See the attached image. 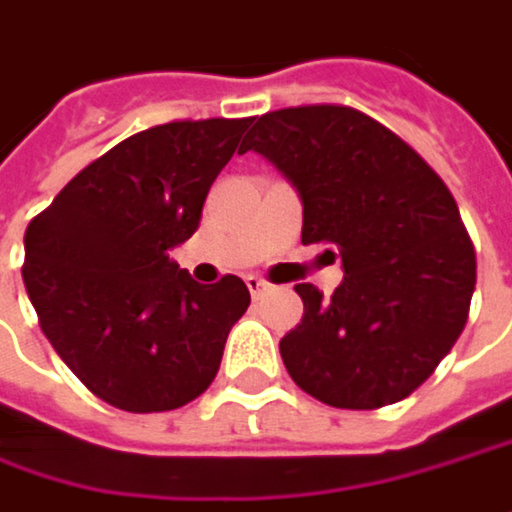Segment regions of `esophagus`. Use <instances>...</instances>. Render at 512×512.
Segmentation results:
<instances>
[{
	"instance_id": "esophagus-1",
	"label": "esophagus",
	"mask_w": 512,
	"mask_h": 512,
	"mask_svg": "<svg viewBox=\"0 0 512 512\" xmlns=\"http://www.w3.org/2000/svg\"><path fill=\"white\" fill-rule=\"evenodd\" d=\"M246 286H249V292L257 298V295L266 289V281H263V278H257V275H249V278H246Z\"/></svg>"
}]
</instances>
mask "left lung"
<instances>
[{"label":"left lung","instance_id":"1","mask_svg":"<svg viewBox=\"0 0 512 512\" xmlns=\"http://www.w3.org/2000/svg\"><path fill=\"white\" fill-rule=\"evenodd\" d=\"M246 150L298 191L301 243L327 246L345 272L333 298L295 286L304 318L281 339L289 376L333 408L406 400L458 342L475 292V252L449 188L403 138L350 106L266 112Z\"/></svg>","mask_w":512,"mask_h":512}]
</instances>
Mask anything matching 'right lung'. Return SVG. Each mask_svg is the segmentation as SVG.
<instances>
[{
  "label": "right lung",
  "instance_id": "obj_1",
  "mask_svg": "<svg viewBox=\"0 0 512 512\" xmlns=\"http://www.w3.org/2000/svg\"><path fill=\"white\" fill-rule=\"evenodd\" d=\"M252 118L170 121L83 167L25 231L22 281L57 356L136 414L196 400L249 310L237 275L196 284L170 260L202 220Z\"/></svg>",
  "mask_w": 512,
  "mask_h": 512
}]
</instances>
